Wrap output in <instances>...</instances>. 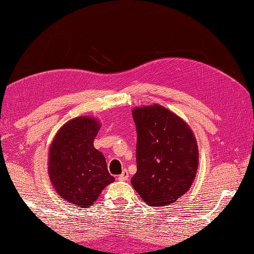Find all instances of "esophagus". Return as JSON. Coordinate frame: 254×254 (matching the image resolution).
I'll return each instance as SVG.
<instances>
[{
  "mask_svg": "<svg viewBox=\"0 0 254 254\" xmlns=\"http://www.w3.org/2000/svg\"><path fill=\"white\" fill-rule=\"evenodd\" d=\"M127 178H128V173H127V170H124V171L122 172L121 175H119V176H118V180H119V181H121V182L127 181Z\"/></svg>",
  "mask_w": 254,
  "mask_h": 254,
  "instance_id": "obj_1",
  "label": "esophagus"
}]
</instances>
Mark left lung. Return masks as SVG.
<instances>
[{
  "label": "left lung",
  "mask_w": 254,
  "mask_h": 254,
  "mask_svg": "<svg viewBox=\"0 0 254 254\" xmlns=\"http://www.w3.org/2000/svg\"><path fill=\"white\" fill-rule=\"evenodd\" d=\"M137 171L131 178L134 190L150 206L175 202L195 180L199 153L190 126L165 107H135Z\"/></svg>",
  "instance_id": "8db88e82"
}]
</instances>
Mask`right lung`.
Returning a JSON list of instances; mask_svg holds the SVG:
<instances>
[{
    "label": "right lung",
    "mask_w": 254,
    "mask_h": 254,
    "mask_svg": "<svg viewBox=\"0 0 254 254\" xmlns=\"http://www.w3.org/2000/svg\"><path fill=\"white\" fill-rule=\"evenodd\" d=\"M100 127L93 117L71 119L59 128L49 147V180L55 191L73 206H92L114 182L103 154L93 146Z\"/></svg>",
    "instance_id": "right-lung-1"
}]
</instances>
